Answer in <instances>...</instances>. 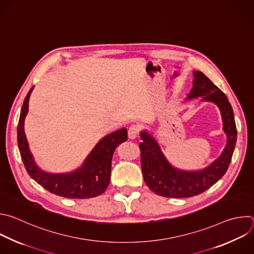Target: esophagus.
I'll return each instance as SVG.
<instances>
[{"label":"esophagus","mask_w":254,"mask_h":254,"mask_svg":"<svg viewBox=\"0 0 254 254\" xmlns=\"http://www.w3.org/2000/svg\"><path fill=\"white\" fill-rule=\"evenodd\" d=\"M139 134V127L136 125H132L130 126V128L128 129V137L129 139H135Z\"/></svg>","instance_id":"obj_1"}]
</instances>
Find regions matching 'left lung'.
I'll list each match as a JSON object with an SVG mask.
<instances>
[{
    "label": "left lung",
    "instance_id": "left-lung-1",
    "mask_svg": "<svg viewBox=\"0 0 254 254\" xmlns=\"http://www.w3.org/2000/svg\"><path fill=\"white\" fill-rule=\"evenodd\" d=\"M193 76V87L186 100L202 97L203 101L212 102L219 108L227 143L221 155L209 166L202 170L186 171L177 169L168 162L153 136L146 130L140 132L142 142L139 148L144 181L152 191L163 197H191L210 188L227 171L235 148L237 130L227 97L202 72L194 71Z\"/></svg>",
    "mask_w": 254,
    "mask_h": 254
}]
</instances>
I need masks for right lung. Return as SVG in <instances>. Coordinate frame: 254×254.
Masks as SVG:
<instances>
[{"mask_svg":"<svg viewBox=\"0 0 254 254\" xmlns=\"http://www.w3.org/2000/svg\"><path fill=\"white\" fill-rule=\"evenodd\" d=\"M33 89L34 87L25 98L18 124V145L28 174L46 190L65 198L86 199L101 195L110 182L114 151L120 143L127 140L126 128L101 139L80 168L62 174L45 172L35 163L24 130V121L29 110V99Z\"/></svg>","mask_w":254,"mask_h":254,"instance_id":"add662e5","label":"right lung"}]
</instances>
